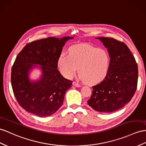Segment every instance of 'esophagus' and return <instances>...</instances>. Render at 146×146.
<instances>
[{
	"label": "esophagus",
	"mask_w": 146,
	"mask_h": 146,
	"mask_svg": "<svg viewBox=\"0 0 146 146\" xmlns=\"http://www.w3.org/2000/svg\"><path fill=\"white\" fill-rule=\"evenodd\" d=\"M73 85L74 86L77 87V88L81 87V85L80 84L78 83H76V82H73Z\"/></svg>",
	"instance_id": "34e87169"
}]
</instances>
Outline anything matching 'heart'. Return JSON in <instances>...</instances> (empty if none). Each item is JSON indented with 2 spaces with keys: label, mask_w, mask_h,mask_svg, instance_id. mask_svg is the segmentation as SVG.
I'll return each mask as SVG.
<instances>
[{
  "label": "heart",
  "mask_w": 146,
  "mask_h": 146,
  "mask_svg": "<svg viewBox=\"0 0 146 146\" xmlns=\"http://www.w3.org/2000/svg\"><path fill=\"white\" fill-rule=\"evenodd\" d=\"M110 65L107 50L86 44L72 47L69 54L62 52L57 60V67L63 76L70 79L78 67L80 78L89 84H98L105 79Z\"/></svg>",
  "instance_id": "1"
}]
</instances>
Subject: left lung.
Here are the masks:
<instances>
[{
	"label": "left lung",
	"mask_w": 146,
	"mask_h": 146,
	"mask_svg": "<svg viewBox=\"0 0 146 146\" xmlns=\"http://www.w3.org/2000/svg\"><path fill=\"white\" fill-rule=\"evenodd\" d=\"M109 54L110 65L106 78L92 86L88 105L93 109L110 113L123 108L132 99L137 88L138 69L129 48L123 42L109 37H96Z\"/></svg>",
	"instance_id": "left-lung-1"
}]
</instances>
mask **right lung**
I'll list each match as a JSON object with an SVG mask.
<instances>
[{
	"label": "right lung",
	"instance_id": "obj_1",
	"mask_svg": "<svg viewBox=\"0 0 146 146\" xmlns=\"http://www.w3.org/2000/svg\"><path fill=\"white\" fill-rule=\"evenodd\" d=\"M73 38L50 37L33 41L17 55L11 73L12 86L18 104L29 113L46 117L62 106L72 81L60 73L57 60L66 41ZM34 69L41 72L36 80L30 76Z\"/></svg>",
	"mask_w": 146,
	"mask_h": 146
}]
</instances>
